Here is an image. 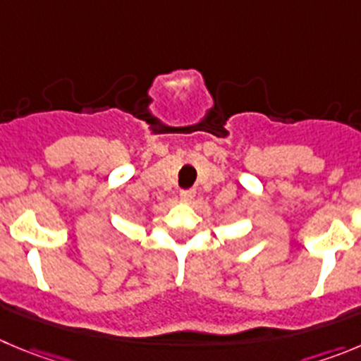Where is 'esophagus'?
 I'll return each mask as SVG.
<instances>
[{
	"instance_id": "esophagus-1",
	"label": "esophagus",
	"mask_w": 361,
	"mask_h": 361,
	"mask_svg": "<svg viewBox=\"0 0 361 361\" xmlns=\"http://www.w3.org/2000/svg\"><path fill=\"white\" fill-rule=\"evenodd\" d=\"M194 196H196V192L192 190V188H188V190H181V192H180L181 201H192V200H194Z\"/></svg>"
}]
</instances>
